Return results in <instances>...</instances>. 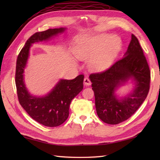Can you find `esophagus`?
<instances>
[{"mask_svg":"<svg viewBox=\"0 0 160 160\" xmlns=\"http://www.w3.org/2000/svg\"><path fill=\"white\" fill-rule=\"evenodd\" d=\"M84 84H85L86 86H89L90 84H91V82L90 79H89V78L88 77V76H86L85 78H84Z\"/></svg>","mask_w":160,"mask_h":160,"instance_id":"esophagus-1","label":"esophagus"}]
</instances>
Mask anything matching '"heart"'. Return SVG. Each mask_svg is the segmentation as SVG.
Segmentation results:
<instances>
[{
    "instance_id": "b5f03b06",
    "label": "heart",
    "mask_w": 160,
    "mask_h": 160,
    "mask_svg": "<svg viewBox=\"0 0 160 160\" xmlns=\"http://www.w3.org/2000/svg\"><path fill=\"white\" fill-rule=\"evenodd\" d=\"M107 34L78 40L75 49L78 58L90 59L89 66L94 70L101 71L109 67L121 47V40L113 36L108 39Z\"/></svg>"
}]
</instances>
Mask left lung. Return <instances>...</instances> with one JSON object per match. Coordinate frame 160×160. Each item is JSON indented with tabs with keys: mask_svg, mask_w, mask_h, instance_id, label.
<instances>
[{
	"mask_svg": "<svg viewBox=\"0 0 160 160\" xmlns=\"http://www.w3.org/2000/svg\"><path fill=\"white\" fill-rule=\"evenodd\" d=\"M94 91L98 117L108 124H118L135 113L145 100L150 89L151 71L138 39L131 35V40L124 56L108 69L90 75ZM132 78L134 91L118 99L114 91L122 83Z\"/></svg>",
	"mask_w": 160,
	"mask_h": 160,
	"instance_id": "obj_1",
	"label": "left lung"
}]
</instances>
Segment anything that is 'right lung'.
I'll return each instance as SVG.
<instances>
[{
	"label": "right lung",
	"instance_id": "add662e5",
	"mask_svg": "<svg viewBox=\"0 0 160 160\" xmlns=\"http://www.w3.org/2000/svg\"><path fill=\"white\" fill-rule=\"evenodd\" d=\"M64 30L61 28L35 33L27 40L16 60L15 82L19 103L32 119L49 127H58L67 120L71 100L83 89L84 75L73 80H60L47 96L36 97L28 93L24 84V69L32 44L49 40Z\"/></svg>",
	"mask_w": 160,
	"mask_h": 160
}]
</instances>
